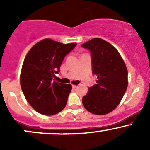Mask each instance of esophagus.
I'll list each match as a JSON object with an SVG mask.
<instances>
[{
  "label": "esophagus",
  "instance_id": "obj_1",
  "mask_svg": "<svg viewBox=\"0 0 150 150\" xmlns=\"http://www.w3.org/2000/svg\"><path fill=\"white\" fill-rule=\"evenodd\" d=\"M72 86H73V88H75V87H77V85H73Z\"/></svg>",
  "mask_w": 150,
  "mask_h": 150
}]
</instances>
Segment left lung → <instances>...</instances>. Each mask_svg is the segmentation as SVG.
<instances>
[{"label": "left lung", "instance_id": "8db88e82", "mask_svg": "<svg viewBox=\"0 0 150 150\" xmlns=\"http://www.w3.org/2000/svg\"><path fill=\"white\" fill-rule=\"evenodd\" d=\"M81 46L90 51L92 73L97 77V84L82 98V104L93 114H107L120 104L126 91V65L116 48L104 39L94 38Z\"/></svg>", "mask_w": 150, "mask_h": 150}]
</instances>
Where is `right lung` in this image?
Masks as SVG:
<instances>
[{
	"mask_svg": "<svg viewBox=\"0 0 150 150\" xmlns=\"http://www.w3.org/2000/svg\"><path fill=\"white\" fill-rule=\"evenodd\" d=\"M76 45L44 39L27 53L20 73V85L25 99L38 113L52 116L65 108L72 86L54 81L53 77L65 56Z\"/></svg>",
	"mask_w": 150,
	"mask_h": 150,
	"instance_id": "right-lung-1",
	"label": "right lung"
}]
</instances>
